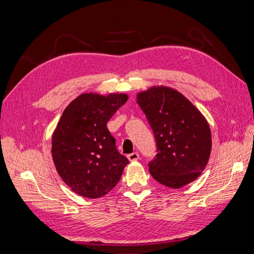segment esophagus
<instances>
[{
	"label": "esophagus",
	"instance_id": "1",
	"mask_svg": "<svg viewBox=\"0 0 254 254\" xmlns=\"http://www.w3.org/2000/svg\"><path fill=\"white\" fill-rule=\"evenodd\" d=\"M127 158H128V160H129V161H135V160L139 159V153H137V152L129 153V155L127 156Z\"/></svg>",
	"mask_w": 254,
	"mask_h": 254
}]
</instances>
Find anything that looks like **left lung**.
Returning <instances> with one entry per match:
<instances>
[{
  "label": "left lung",
  "instance_id": "left-lung-1",
  "mask_svg": "<svg viewBox=\"0 0 254 254\" xmlns=\"http://www.w3.org/2000/svg\"><path fill=\"white\" fill-rule=\"evenodd\" d=\"M136 103L156 139L149 173L165 187L180 189L196 180L212 149L211 129L201 112L180 92L158 86L140 92Z\"/></svg>",
  "mask_w": 254,
  "mask_h": 254
}]
</instances>
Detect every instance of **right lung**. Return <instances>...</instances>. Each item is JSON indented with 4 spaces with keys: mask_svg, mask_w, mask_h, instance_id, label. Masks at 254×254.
<instances>
[{
    "mask_svg": "<svg viewBox=\"0 0 254 254\" xmlns=\"http://www.w3.org/2000/svg\"><path fill=\"white\" fill-rule=\"evenodd\" d=\"M127 94L83 93L64 109L52 136L56 171L74 193L99 198L117 186L128 159L107 128Z\"/></svg>",
    "mask_w": 254,
    "mask_h": 254,
    "instance_id": "right-lung-1",
    "label": "right lung"
}]
</instances>
